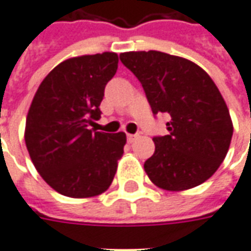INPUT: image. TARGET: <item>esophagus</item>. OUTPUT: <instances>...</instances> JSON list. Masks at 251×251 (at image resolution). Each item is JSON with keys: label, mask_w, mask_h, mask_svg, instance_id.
<instances>
[{"label": "esophagus", "mask_w": 251, "mask_h": 251, "mask_svg": "<svg viewBox=\"0 0 251 251\" xmlns=\"http://www.w3.org/2000/svg\"><path fill=\"white\" fill-rule=\"evenodd\" d=\"M136 138H138V135H136V134H128V135H127V141H128L129 143H132L134 141H135Z\"/></svg>", "instance_id": "esophagus-1"}]
</instances>
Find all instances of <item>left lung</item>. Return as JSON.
I'll return each mask as SVG.
<instances>
[{"instance_id": "1", "label": "left lung", "mask_w": 251, "mask_h": 251, "mask_svg": "<svg viewBox=\"0 0 251 251\" xmlns=\"http://www.w3.org/2000/svg\"><path fill=\"white\" fill-rule=\"evenodd\" d=\"M122 61L142 84L153 115L171 116L168 135L154 136L145 171L155 186L181 191L200 186L227 155L234 127L210 76L190 60L162 51H127Z\"/></svg>"}]
</instances>
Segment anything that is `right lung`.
Segmentation results:
<instances>
[{"instance_id":"right-lung-1","label":"right lung","mask_w":251,"mask_h":251,"mask_svg":"<svg viewBox=\"0 0 251 251\" xmlns=\"http://www.w3.org/2000/svg\"><path fill=\"white\" fill-rule=\"evenodd\" d=\"M116 53L74 57L50 71L36 90L25 120V146L36 171L57 193L87 198L110 186L126 134L89 129L101 117Z\"/></svg>"}]
</instances>
